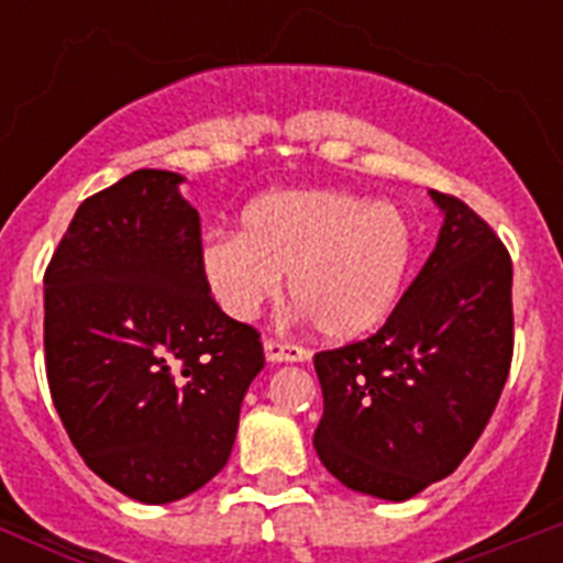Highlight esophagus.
<instances>
[{
  "mask_svg": "<svg viewBox=\"0 0 563 563\" xmlns=\"http://www.w3.org/2000/svg\"><path fill=\"white\" fill-rule=\"evenodd\" d=\"M265 355H267V361H273V363H307L310 361V350H307V346L278 341V338H267Z\"/></svg>",
  "mask_w": 563,
  "mask_h": 563,
  "instance_id": "1",
  "label": "esophagus"
}]
</instances>
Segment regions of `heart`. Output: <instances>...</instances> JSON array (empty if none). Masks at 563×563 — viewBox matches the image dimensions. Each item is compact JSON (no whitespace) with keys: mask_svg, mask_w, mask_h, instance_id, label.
Returning <instances> with one entry per match:
<instances>
[{"mask_svg":"<svg viewBox=\"0 0 563 563\" xmlns=\"http://www.w3.org/2000/svg\"><path fill=\"white\" fill-rule=\"evenodd\" d=\"M411 262L415 228L400 208L324 188L258 197L242 213V233H211L200 253L208 290L231 318H256L287 273L292 301L338 341L395 312Z\"/></svg>","mask_w":563,"mask_h":563,"instance_id":"b5f03b06","label":"heart"}]
</instances>
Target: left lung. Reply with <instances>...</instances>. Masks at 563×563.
Masks as SVG:
<instances>
[{"label":"left lung","mask_w":563,"mask_h":563,"mask_svg":"<svg viewBox=\"0 0 563 563\" xmlns=\"http://www.w3.org/2000/svg\"><path fill=\"white\" fill-rule=\"evenodd\" d=\"M437 247L375 335L316 352L324 417L312 445L352 490L406 501L454 474L514 361V262L454 194Z\"/></svg>","instance_id":"left-lung-1"}]
</instances>
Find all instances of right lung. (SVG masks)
<instances>
[{
	"mask_svg": "<svg viewBox=\"0 0 563 563\" xmlns=\"http://www.w3.org/2000/svg\"><path fill=\"white\" fill-rule=\"evenodd\" d=\"M180 174L141 168L78 206L44 271V366L69 440L114 490L166 505L231 456L265 366L202 278Z\"/></svg>",
	"mask_w": 563,
	"mask_h": 563,
	"instance_id": "obj_1",
	"label": "right lung"
}]
</instances>
